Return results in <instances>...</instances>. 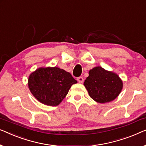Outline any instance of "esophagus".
Wrapping results in <instances>:
<instances>
[{
  "mask_svg": "<svg viewBox=\"0 0 146 146\" xmlns=\"http://www.w3.org/2000/svg\"><path fill=\"white\" fill-rule=\"evenodd\" d=\"M77 80L78 81V82H79V83H83L84 78H82V77H81V76H80V77H78L77 78Z\"/></svg>",
  "mask_w": 146,
  "mask_h": 146,
  "instance_id": "obj_1",
  "label": "esophagus"
}]
</instances>
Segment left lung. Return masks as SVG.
Instances as JSON below:
<instances>
[{
	"label": "left lung",
	"instance_id": "obj_1",
	"mask_svg": "<svg viewBox=\"0 0 146 146\" xmlns=\"http://www.w3.org/2000/svg\"><path fill=\"white\" fill-rule=\"evenodd\" d=\"M84 84L91 98L101 103L114 100L122 89L119 76L100 66L90 70Z\"/></svg>",
	"mask_w": 146,
	"mask_h": 146
}]
</instances>
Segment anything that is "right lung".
Returning a JSON list of instances; mask_svg holds the SVG:
<instances>
[{
	"instance_id": "add662e5",
	"label": "right lung",
	"mask_w": 146,
	"mask_h": 146,
	"mask_svg": "<svg viewBox=\"0 0 146 146\" xmlns=\"http://www.w3.org/2000/svg\"><path fill=\"white\" fill-rule=\"evenodd\" d=\"M77 81L70 73L57 67L40 68L31 73L28 86L38 101L49 106H56Z\"/></svg>"
}]
</instances>
